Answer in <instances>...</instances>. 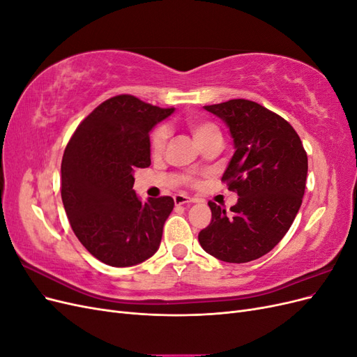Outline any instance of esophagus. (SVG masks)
Here are the masks:
<instances>
[{
    "label": "esophagus",
    "instance_id": "34e87169",
    "mask_svg": "<svg viewBox=\"0 0 357 357\" xmlns=\"http://www.w3.org/2000/svg\"><path fill=\"white\" fill-rule=\"evenodd\" d=\"M197 201H198L197 198H190V197L185 195V193H177V195L174 197V202H176V205L192 204V202H197Z\"/></svg>",
    "mask_w": 357,
    "mask_h": 357
}]
</instances>
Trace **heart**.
Segmentation results:
<instances>
[{"label":"heart","mask_w":357,"mask_h":357,"mask_svg":"<svg viewBox=\"0 0 357 357\" xmlns=\"http://www.w3.org/2000/svg\"><path fill=\"white\" fill-rule=\"evenodd\" d=\"M186 123H188V128L190 129L193 138H195L197 144H201L202 142H205V139H208L211 137L220 135L219 128L208 121L190 117V119H188ZM167 139H168V129L165 126L156 128L153 135H152V142H150V146H152V152L155 155H160L162 152H164V149L167 146Z\"/></svg>","instance_id":"b5f03b06"}]
</instances>
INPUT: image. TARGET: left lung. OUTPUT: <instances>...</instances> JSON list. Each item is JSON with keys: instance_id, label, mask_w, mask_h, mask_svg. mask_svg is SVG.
Wrapping results in <instances>:
<instances>
[{"instance_id": "8db88e82", "label": "left lung", "mask_w": 357, "mask_h": 357, "mask_svg": "<svg viewBox=\"0 0 357 357\" xmlns=\"http://www.w3.org/2000/svg\"><path fill=\"white\" fill-rule=\"evenodd\" d=\"M204 109L229 129L235 152L222 180L240 198L232 214L210 201L211 222L198 240L223 262H250L271 252L294 223L305 192L307 153L291 125L261 104L231 100Z\"/></svg>"}]
</instances>
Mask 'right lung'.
Here are the masks:
<instances>
[{
	"label": "right lung",
	"instance_id": "1",
	"mask_svg": "<svg viewBox=\"0 0 357 357\" xmlns=\"http://www.w3.org/2000/svg\"><path fill=\"white\" fill-rule=\"evenodd\" d=\"M172 113L132 95L113 96L77 126L63 152V208L79 241L105 265H138L158 252L174 199L143 202L134 172L150 165V131Z\"/></svg>",
	"mask_w": 357,
	"mask_h": 357
}]
</instances>
